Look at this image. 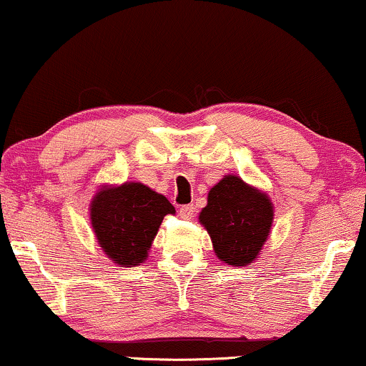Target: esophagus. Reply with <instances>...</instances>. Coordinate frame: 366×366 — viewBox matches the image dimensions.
<instances>
[{
	"label": "esophagus",
	"mask_w": 366,
	"mask_h": 366,
	"mask_svg": "<svg viewBox=\"0 0 366 366\" xmlns=\"http://www.w3.org/2000/svg\"><path fill=\"white\" fill-rule=\"evenodd\" d=\"M194 212H196V207H194L192 204H187V206L180 207L179 214H180V217H184V219H192Z\"/></svg>",
	"instance_id": "obj_1"
}]
</instances>
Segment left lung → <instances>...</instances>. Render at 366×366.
<instances>
[{"instance_id": "left-lung-1", "label": "left lung", "mask_w": 366, "mask_h": 366, "mask_svg": "<svg viewBox=\"0 0 366 366\" xmlns=\"http://www.w3.org/2000/svg\"><path fill=\"white\" fill-rule=\"evenodd\" d=\"M199 223L209 234L216 257L226 265L247 267L257 260L274 223V202L265 191L228 174L207 192Z\"/></svg>"}]
</instances>
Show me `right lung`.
Here are the masks:
<instances>
[{"mask_svg": "<svg viewBox=\"0 0 366 366\" xmlns=\"http://www.w3.org/2000/svg\"><path fill=\"white\" fill-rule=\"evenodd\" d=\"M167 214H175L167 197L142 182L103 184L89 204L98 244L118 267H137L149 258L162 219Z\"/></svg>", "mask_w": 366, "mask_h": 366, "instance_id": "1", "label": "right lung"}]
</instances>
